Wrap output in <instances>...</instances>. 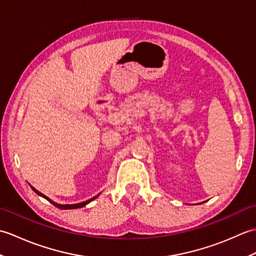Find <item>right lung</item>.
<instances>
[{
    "label": "right lung",
    "instance_id": "add662e5",
    "mask_svg": "<svg viewBox=\"0 0 256 256\" xmlns=\"http://www.w3.org/2000/svg\"><path fill=\"white\" fill-rule=\"evenodd\" d=\"M30 188L32 189V192H34L35 194H37L38 196H40V197H42V198H45L46 200H48L50 201V202L52 204H54L55 206H57V208H59V209H62V210H67V209H78V208H82V206H86L88 204L89 202H91L92 200H94L96 198H98L99 197V194H96V197H94V198H91V199H89V200H86V201H84V202H80V204H57V202H55V201L54 200H52L50 198H48L47 196H45L44 194H42L40 192H38L37 189H35L34 187L32 186H30Z\"/></svg>",
    "mask_w": 256,
    "mask_h": 256
}]
</instances>
